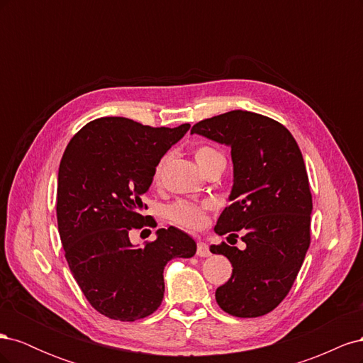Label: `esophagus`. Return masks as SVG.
Returning a JSON list of instances; mask_svg holds the SVG:
<instances>
[{
    "instance_id": "esophagus-1",
    "label": "esophagus",
    "mask_w": 363,
    "mask_h": 363,
    "mask_svg": "<svg viewBox=\"0 0 363 363\" xmlns=\"http://www.w3.org/2000/svg\"><path fill=\"white\" fill-rule=\"evenodd\" d=\"M196 256H200V257H208L211 256V250H208V247H207V244L206 242H200L196 244Z\"/></svg>"
}]
</instances>
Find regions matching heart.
<instances>
[{"instance_id":"1","label":"heart","mask_w":363,"mask_h":363,"mask_svg":"<svg viewBox=\"0 0 363 363\" xmlns=\"http://www.w3.org/2000/svg\"><path fill=\"white\" fill-rule=\"evenodd\" d=\"M215 157H221L218 151L211 147H200L195 151V160L203 169L206 164ZM167 159H162L155 171V182L160 180V175ZM208 204H195L191 201H177L169 207V218L175 224L186 228H200L206 223V212L208 211Z\"/></svg>"}]
</instances>
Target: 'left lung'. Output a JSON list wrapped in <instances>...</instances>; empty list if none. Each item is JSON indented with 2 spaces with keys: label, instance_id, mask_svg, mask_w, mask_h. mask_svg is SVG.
I'll return each mask as SVG.
<instances>
[{
  "label": "left lung",
  "instance_id": "left-lung-1",
  "mask_svg": "<svg viewBox=\"0 0 363 363\" xmlns=\"http://www.w3.org/2000/svg\"><path fill=\"white\" fill-rule=\"evenodd\" d=\"M232 148L233 186L215 233L242 232L245 248L212 245L232 277L215 292L221 309L262 316L291 291L311 244L312 194L298 144L289 130L259 113L232 111L200 121L191 135Z\"/></svg>",
  "mask_w": 363,
  "mask_h": 363
}]
</instances>
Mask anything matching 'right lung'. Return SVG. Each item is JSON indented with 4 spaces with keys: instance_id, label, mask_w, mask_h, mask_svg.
<instances>
[{
    "instance_id": "right-lung-1",
    "label": "right lung",
    "mask_w": 363,
    "mask_h": 363,
    "mask_svg": "<svg viewBox=\"0 0 363 363\" xmlns=\"http://www.w3.org/2000/svg\"><path fill=\"white\" fill-rule=\"evenodd\" d=\"M106 116L86 124L68 144L57 175V225L69 269L95 311L136 321L163 300V269L171 259L195 255V240L182 230L159 228L156 240L130 242L133 228L156 225L142 195L167 151L188 133Z\"/></svg>"
}]
</instances>
